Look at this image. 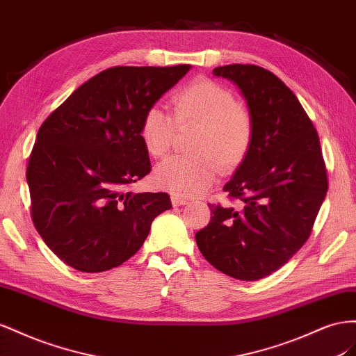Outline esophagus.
<instances>
[{"mask_svg":"<svg viewBox=\"0 0 356 356\" xmlns=\"http://www.w3.org/2000/svg\"><path fill=\"white\" fill-rule=\"evenodd\" d=\"M171 204L175 206V207L185 206V204H188V200L180 198V197H177V195H172V197H171Z\"/></svg>","mask_w":356,"mask_h":356,"instance_id":"1","label":"esophagus"}]
</instances>
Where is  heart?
Wrapping results in <instances>:
<instances>
[{
    "label": "heart",
    "instance_id": "obj_1",
    "mask_svg": "<svg viewBox=\"0 0 356 356\" xmlns=\"http://www.w3.org/2000/svg\"><path fill=\"white\" fill-rule=\"evenodd\" d=\"M180 128H197L191 156H172L155 168V184L177 195H200L215 180L218 170L229 171L246 158L253 138L252 119L229 89L200 79L172 99ZM176 124L167 110L152 106L141 120L140 137L147 154L164 158L175 140Z\"/></svg>",
    "mask_w": 356,
    "mask_h": 356
}]
</instances>
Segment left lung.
Here are the masks:
<instances>
[{"label": "left lung", "mask_w": 356, "mask_h": 356, "mask_svg": "<svg viewBox=\"0 0 356 356\" xmlns=\"http://www.w3.org/2000/svg\"><path fill=\"white\" fill-rule=\"evenodd\" d=\"M234 83L253 125L246 158L223 191L237 206L209 204L211 219L195 240L213 267L238 280H259L307 241L328 191L319 137L298 98L258 65L213 70Z\"/></svg>", "instance_id": "8db88e82"}]
</instances>
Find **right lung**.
Instances as JSON below:
<instances>
[{"mask_svg":"<svg viewBox=\"0 0 356 356\" xmlns=\"http://www.w3.org/2000/svg\"><path fill=\"white\" fill-rule=\"evenodd\" d=\"M191 65L113 67L77 88L40 127L26 170L33 222L49 249L83 273L111 270L171 209L165 192L127 186L150 172L146 110Z\"/></svg>","mask_w":356,"mask_h":356,"instance_id":"1","label":"right lung"}]
</instances>
